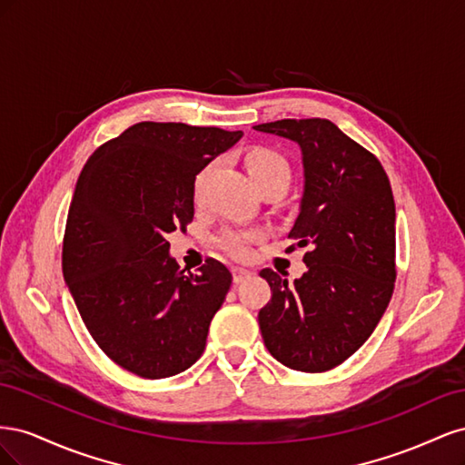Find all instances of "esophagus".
Here are the masks:
<instances>
[{
	"mask_svg": "<svg viewBox=\"0 0 465 465\" xmlns=\"http://www.w3.org/2000/svg\"><path fill=\"white\" fill-rule=\"evenodd\" d=\"M252 275V272H248V270H244V267H232V281L234 283L238 285V283H242L244 279H248Z\"/></svg>",
	"mask_w": 465,
	"mask_h": 465,
	"instance_id": "1",
	"label": "esophagus"
}]
</instances>
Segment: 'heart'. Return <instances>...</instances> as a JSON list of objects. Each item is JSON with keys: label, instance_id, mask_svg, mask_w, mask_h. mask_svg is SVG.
Segmentation results:
<instances>
[{"label": "heart", "instance_id": "1", "mask_svg": "<svg viewBox=\"0 0 465 465\" xmlns=\"http://www.w3.org/2000/svg\"><path fill=\"white\" fill-rule=\"evenodd\" d=\"M244 164L252 182H254L258 190L267 184H281L285 188L289 186L291 164L285 159V154L279 153L277 149L263 147V145L252 147L244 154ZM213 168H215V163H207L202 171L195 174L193 186H192V198L195 203H202L203 190L211 173H213ZM252 241H254V232L244 231V229H224L217 236V244L234 258H246L250 254Z\"/></svg>", "mask_w": 465, "mask_h": 465}]
</instances>
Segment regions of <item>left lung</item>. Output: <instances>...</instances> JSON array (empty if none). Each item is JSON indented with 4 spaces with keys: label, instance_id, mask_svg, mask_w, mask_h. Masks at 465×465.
<instances>
[{
    "label": "left lung",
    "instance_id": "obj_1",
    "mask_svg": "<svg viewBox=\"0 0 465 465\" xmlns=\"http://www.w3.org/2000/svg\"><path fill=\"white\" fill-rule=\"evenodd\" d=\"M254 130L299 143L301 213L289 238L306 248L294 283L270 267L260 275L272 301L260 314L267 351L285 367L326 372L369 340L396 283V203L371 151L323 118L277 120Z\"/></svg>",
    "mask_w": 465,
    "mask_h": 465
}]
</instances>
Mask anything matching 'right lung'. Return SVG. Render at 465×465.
<instances>
[{
	"instance_id": "right-lung-1",
	"label": "right lung",
	"mask_w": 465,
	"mask_h": 465,
	"mask_svg": "<svg viewBox=\"0 0 465 465\" xmlns=\"http://www.w3.org/2000/svg\"><path fill=\"white\" fill-rule=\"evenodd\" d=\"M242 132L139 122L98 147L69 205L62 270L104 353L142 378L190 369L232 275L207 258L184 273L166 236L193 219V178Z\"/></svg>"
}]
</instances>
